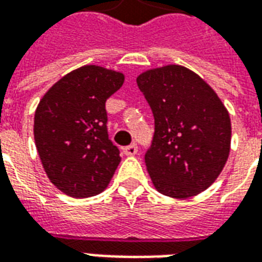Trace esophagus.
I'll use <instances>...</instances> for the list:
<instances>
[{"instance_id":"obj_1","label":"esophagus","mask_w":262,"mask_h":262,"mask_svg":"<svg viewBox=\"0 0 262 262\" xmlns=\"http://www.w3.org/2000/svg\"><path fill=\"white\" fill-rule=\"evenodd\" d=\"M123 153L126 154V156H135V154H137V144H129V146H126L125 148H123Z\"/></svg>"}]
</instances>
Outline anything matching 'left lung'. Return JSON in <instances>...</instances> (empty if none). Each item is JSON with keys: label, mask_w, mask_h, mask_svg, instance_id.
Returning a JSON list of instances; mask_svg holds the SVG:
<instances>
[{"label": "left lung", "mask_w": 262, "mask_h": 262, "mask_svg": "<svg viewBox=\"0 0 262 262\" xmlns=\"http://www.w3.org/2000/svg\"><path fill=\"white\" fill-rule=\"evenodd\" d=\"M154 116L144 163L156 189L187 199L210 187L230 151V116L216 92L191 70L165 66L137 77Z\"/></svg>", "instance_id": "left-lung-1"}]
</instances>
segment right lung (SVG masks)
<instances>
[{
	"label": "right lung",
	"mask_w": 262,
	"mask_h": 262,
	"mask_svg": "<svg viewBox=\"0 0 262 262\" xmlns=\"http://www.w3.org/2000/svg\"><path fill=\"white\" fill-rule=\"evenodd\" d=\"M123 80L118 71L84 66L57 81L37 105V153L49 180L69 196L102 192L119 165V148L108 135L105 102Z\"/></svg>",
	"instance_id": "obj_1"
}]
</instances>
